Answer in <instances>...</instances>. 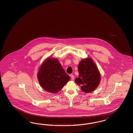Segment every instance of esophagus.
I'll return each instance as SVG.
<instances>
[{"instance_id":"34e87169","label":"esophagus","mask_w":133,"mask_h":133,"mask_svg":"<svg viewBox=\"0 0 133 133\" xmlns=\"http://www.w3.org/2000/svg\"><path fill=\"white\" fill-rule=\"evenodd\" d=\"M70 77H71V79H72V80H74V79L75 77H74V75H70Z\"/></svg>"}]
</instances>
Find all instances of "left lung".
<instances>
[{"label": "left lung", "instance_id": "left-lung-1", "mask_svg": "<svg viewBox=\"0 0 133 133\" xmlns=\"http://www.w3.org/2000/svg\"><path fill=\"white\" fill-rule=\"evenodd\" d=\"M79 76L75 82L85 93L92 92L97 88L101 81V73L91 57L83 59L78 66Z\"/></svg>", "mask_w": 133, "mask_h": 133}]
</instances>
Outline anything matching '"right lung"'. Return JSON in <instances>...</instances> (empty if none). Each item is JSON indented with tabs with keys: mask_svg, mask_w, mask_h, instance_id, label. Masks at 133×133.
I'll use <instances>...</instances> for the list:
<instances>
[{
	"mask_svg": "<svg viewBox=\"0 0 133 133\" xmlns=\"http://www.w3.org/2000/svg\"><path fill=\"white\" fill-rule=\"evenodd\" d=\"M37 77L42 88L53 94L60 91L71 78L57 58L52 56L42 62L38 68Z\"/></svg>",
	"mask_w": 133,
	"mask_h": 133,
	"instance_id": "1",
	"label": "right lung"
}]
</instances>
